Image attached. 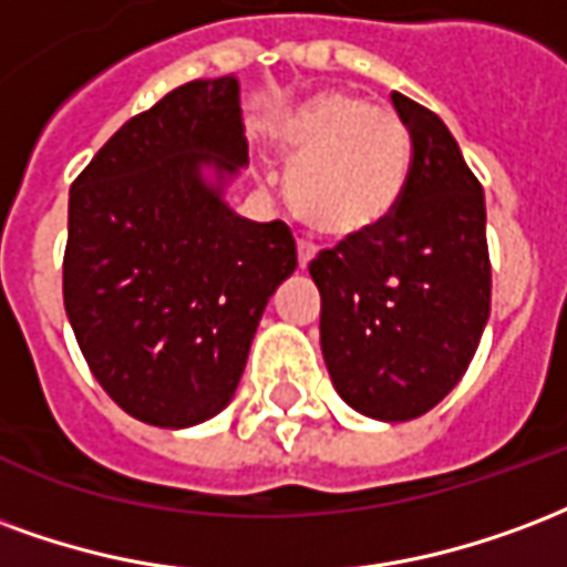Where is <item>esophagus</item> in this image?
<instances>
[{
    "label": "esophagus",
    "instance_id": "1",
    "mask_svg": "<svg viewBox=\"0 0 567 567\" xmlns=\"http://www.w3.org/2000/svg\"><path fill=\"white\" fill-rule=\"evenodd\" d=\"M317 256V247L311 241H299V268H308Z\"/></svg>",
    "mask_w": 567,
    "mask_h": 567
}]
</instances>
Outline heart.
Instances as JSON below:
<instances>
[{"label": "heart", "mask_w": 567, "mask_h": 567, "mask_svg": "<svg viewBox=\"0 0 567 567\" xmlns=\"http://www.w3.org/2000/svg\"><path fill=\"white\" fill-rule=\"evenodd\" d=\"M289 202L320 235L357 238L390 217L411 163L402 117L365 96L329 90L278 126Z\"/></svg>", "instance_id": "heart-1"}]
</instances>
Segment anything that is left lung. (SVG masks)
Segmentation results:
<instances>
[{
	"mask_svg": "<svg viewBox=\"0 0 567 567\" xmlns=\"http://www.w3.org/2000/svg\"><path fill=\"white\" fill-rule=\"evenodd\" d=\"M411 135L402 198L378 229L320 250V347L353 411L402 423L432 411L468 371L489 320L486 205L435 111L392 93Z\"/></svg>",
	"mask_w": 567,
	"mask_h": 567,
	"instance_id": "obj_1",
	"label": "left lung"
}]
</instances>
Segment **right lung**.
<instances>
[{
	"instance_id": "1",
	"label": "right lung",
	"mask_w": 567,
	"mask_h": 567,
	"mask_svg": "<svg viewBox=\"0 0 567 567\" xmlns=\"http://www.w3.org/2000/svg\"><path fill=\"white\" fill-rule=\"evenodd\" d=\"M241 165L229 74L126 120L74 177L65 313L93 378L142 423L187 429L220 414L271 292L299 266L287 223L244 220L223 202Z\"/></svg>"
}]
</instances>
